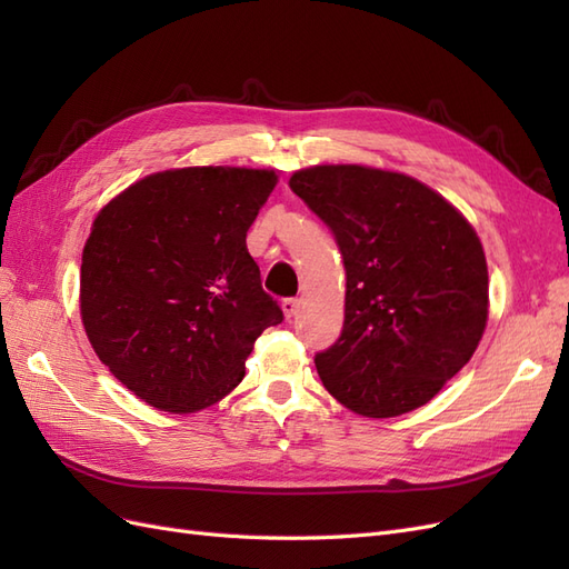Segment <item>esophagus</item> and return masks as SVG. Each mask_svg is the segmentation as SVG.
Masks as SVG:
<instances>
[{"mask_svg": "<svg viewBox=\"0 0 569 569\" xmlns=\"http://www.w3.org/2000/svg\"><path fill=\"white\" fill-rule=\"evenodd\" d=\"M299 308H301V301H299V299H284V301H282V311H284V318H287V320L297 318Z\"/></svg>", "mask_w": 569, "mask_h": 569, "instance_id": "esophagus-1", "label": "esophagus"}]
</instances>
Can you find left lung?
Wrapping results in <instances>:
<instances>
[{"mask_svg":"<svg viewBox=\"0 0 569 569\" xmlns=\"http://www.w3.org/2000/svg\"><path fill=\"white\" fill-rule=\"evenodd\" d=\"M289 187L332 230L347 270L343 330L316 353L325 389L366 418L432 401L487 327V258L470 222L380 168L313 166Z\"/></svg>","mask_w":569,"mask_h":569,"instance_id":"left-lung-1","label":"left lung"}]
</instances>
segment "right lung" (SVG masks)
I'll list each match as a JSON object with an SVG mask.
<instances>
[{
    "instance_id": "obj_1",
    "label": "right lung",
    "mask_w": 569,
    "mask_h": 569,
    "mask_svg": "<svg viewBox=\"0 0 569 569\" xmlns=\"http://www.w3.org/2000/svg\"><path fill=\"white\" fill-rule=\"evenodd\" d=\"M274 184V170H163L94 218L80 266L82 325L101 363L144 403H218L242 382L253 341L282 322L247 249Z\"/></svg>"
}]
</instances>
